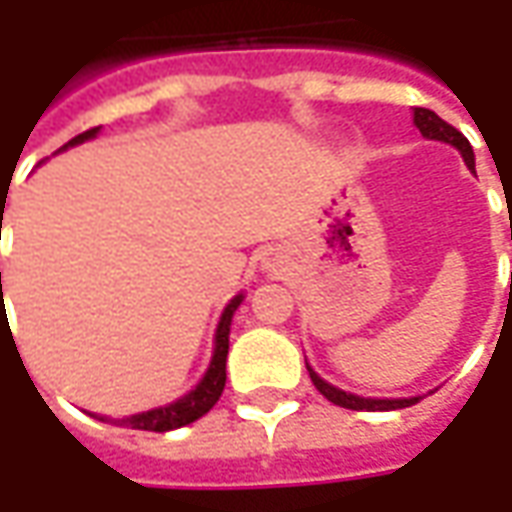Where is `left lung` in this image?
Masks as SVG:
<instances>
[{
	"instance_id": "obj_1",
	"label": "left lung",
	"mask_w": 512,
	"mask_h": 512,
	"mask_svg": "<svg viewBox=\"0 0 512 512\" xmlns=\"http://www.w3.org/2000/svg\"><path fill=\"white\" fill-rule=\"evenodd\" d=\"M413 122H416V128L422 130V136H427V139H439V142H447V145L462 150L467 168H473V148H470V142L464 139V133H459L453 125H447L444 119H439L433 110L427 108H413ZM307 373H310V382L316 384V390L325 396L327 402L347 407V410H399V407H410V404L419 402V399H362V396L344 393L339 387L327 384L325 379H319L310 367H307Z\"/></svg>"
}]
</instances>
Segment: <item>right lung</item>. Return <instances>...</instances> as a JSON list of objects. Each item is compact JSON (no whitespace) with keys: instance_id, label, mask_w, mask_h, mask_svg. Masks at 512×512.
<instances>
[{"instance_id":"1","label":"right lung","mask_w":512,"mask_h":512,"mask_svg":"<svg viewBox=\"0 0 512 512\" xmlns=\"http://www.w3.org/2000/svg\"><path fill=\"white\" fill-rule=\"evenodd\" d=\"M99 128H90L85 133H79L76 139H70L68 145H79L85 139H93ZM65 145V148H68ZM0 285H2V273H0ZM242 305V296H236L230 305L225 307L222 313V322L216 327V347H213V359H210V367H207L205 379L196 384L187 396H182L179 402L168 404V407H156V410H148V413H139V416H130V419H122L125 427H133V430H153V433H165V430H176V427H185V424L202 419L207 410L213 404L219 402L222 390H225V362H227V347H230V319L236 313V307Z\"/></svg>"}]
</instances>
